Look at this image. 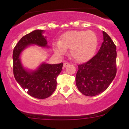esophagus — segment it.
Listing matches in <instances>:
<instances>
[{"mask_svg": "<svg viewBox=\"0 0 129 129\" xmlns=\"http://www.w3.org/2000/svg\"><path fill=\"white\" fill-rule=\"evenodd\" d=\"M68 66H69V63L65 62L63 63V67H67Z\"/></svg>", "mask_w": 129, "mask_h": 129, "instance_id": "34e87169", "label": "esophagus"}]
</instances>
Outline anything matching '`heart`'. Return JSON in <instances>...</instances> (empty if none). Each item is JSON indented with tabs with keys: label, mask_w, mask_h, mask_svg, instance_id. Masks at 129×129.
I'll return each mask as SVG.
<instances>
[{
	"label": "heart",
	"mask_w": 129,
	"mask_h": 129,
	"mask_svg": "<svg viewBox=\"0 0 129 129\" xmlns=\"http://www.w3.org/2000/svg\"><path fill=\"white\" fill-rule=\"evenodd\" d=\"M98 45L96 35L93 31H69L54 43L53 50L58 55H63L70 48V55L78 62H85L92 57Z\"/></svg>",
	"instance_id": "heart-1"
}]
</instances>
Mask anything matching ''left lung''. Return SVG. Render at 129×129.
Instances as JSON below:
<instances>
[{
    "mask_svg": "<svg viewBox=\"0 0 129 129\" xmlns=\"http://www.w3.org/2000/svg\"><path fill=\"white\" fill-rule=\"evenodd\" d=\"M104 41L91 59L78 65L76 84L84 95L94 96L105 91L116 74V47L110 37L103 32Z\"/></svg>",
    "mask_w": 129,
    "mask_h": 129,
    "instance_id": "1",
    "label": "left lung"
}]
</instances>
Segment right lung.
<instances>
[{
	"label": "right lung",
	"mask_w": 129,
	"mask_h": 129,
	"mask_svg": "<svg viewBox=\"0 0 129 129\" xmlns=\"http://www.w3.org/2000/svg\"><path fill=\"white\" fill-rule=\"evenodd\" d=\"M44 30L36 29L22 37L16 44L13 53V74L17 82L29 95L38 99L47 98L56 88V79L62 69L63 63L48 64L43 63L36 70L28 71L22 66L20 53L28 45L35 44L48 47Z\"/></svg>",
	"instance_id": "obj_1"
}]
</instances>
